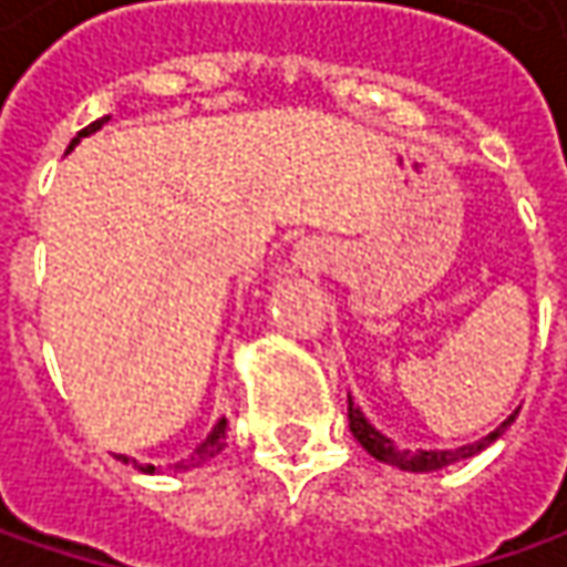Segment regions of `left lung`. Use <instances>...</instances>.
Masks as SVG:
<instances>
[{"label":"left lung","instance_id":"1","mask_svg":"<svg viewBox=\"0 0 567 567\" xmlns=\"http://www.w3.org/2000/svg\"><path fill=\"white\" fill-rule=\"evenodd\" d=\"M347 403H350V432H353V439L360 442L375 461L381 464H391V467L406 470V473H432V470H442L451 467V464H457V461H467L473 454H480V451H486V447L514 423V416H517V410H514L512 416L505 420L502 425H495L489 435H483L480 442H470V445L461 447H439V451H425V447H416V451H410V447H398L394 445V439H388L384 432H379L375 425L365 420V413L360 410V403H353V398L347 394Z\"/></svg>","mask_w":567,"mask_h":567}]
</instances>
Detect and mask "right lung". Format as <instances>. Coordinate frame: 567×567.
<instances>
[{
    "label": "right lung",
    "mask_w": 567,
    "mask_h": 567,
    "mask_svg": "<svg viewBox=\"0 0 567 567\" xmlns=\"http://www.w3.org/2000/svg\"><path fill=\"white\" fill-rule=\"evenodd\" d=\"M106 122H110V116H103V120L91 122L87 128H81V132H78L75 138H72V144H69V151H75V144L81 142V138H87V135H94V132H100V128H103ZM227 425H229V423H227V416H220V420L214 423V429L207 432L205 442H202V445L195 447V451L188 454L186 461H179V464H173V470L202 467L205 461H210V457H217V454H220V451L227 447ZM116 457H120L122 464H128V457H125V454H116ZM138 470H142V473H154V464H142V467H138Z\"/></svg>",
    "instance_id": "add662e5"
}]
</instances>
